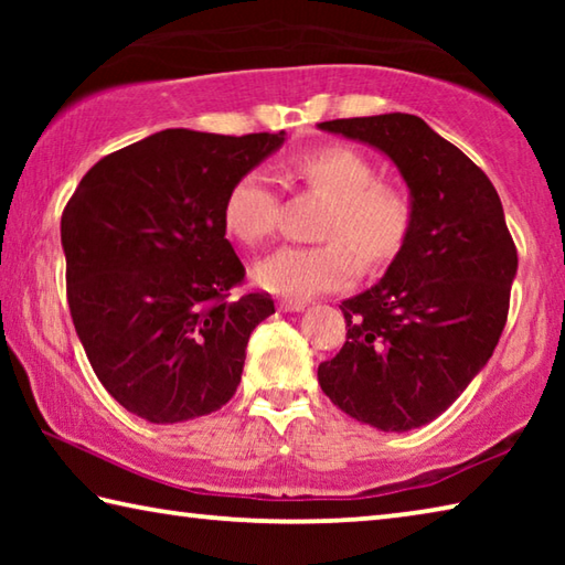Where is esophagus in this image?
I'll return each instance as SVG.
<instances>
[{
    "label": "esophagus",
    "mask_w": 565,
    "mask_h": 565,
    "mask_svg": "<svg viewBox=\"0 0 565 565\" xmlns=\"http://www.w3.org/2000/svg\"><path fill=\"white\" fill-rule=\"evenodd\" d=\"M303 301H299V299H281L279 301V309L281 311H301L303 309Z\"/></svg>",
    "instance_id": "obj_1"
}]
</instances>
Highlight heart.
Wrapping results in <instances>:
<instances>
[{"instance_id":"heart-1","label":"heart","mask_w":565,"mask_h":565,"mask_svg":"<svg viewBox=\"0 0 565 565\" xmlns=\"http://www.w3.org/2000/svg\"><path fill=\"white\" fill-rule=\"evenodd\" d=\"M289 174L306 189L329 196L319 246H281L256 264L262 289L309 299L337 291L356 276V256L366 266L394 259L414 226V199L391 181L363 151L347 145L319 147L296 157ZM279 189L264 169H248L234 179L224 199V224L238 242L264 244L279 226Z\"/></svg>"}]
</instances>
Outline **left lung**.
Wrapping results in <instances>:
<instances>
[{
	"mask_svg": "<svg viewBox=\"0 0 565 565\" xmlns=\"http://www.w3.org/2000/svg\"><path fill=\"white\" fill-rule=\"evenodd\" d=\"M319 127L384 151L414 199V226L384 279L341 301L347 341L319 366V384L351 418L408 431L441 416L491 359L519 254L491 179L420 117Z\"/></svg>",
	"mask_w": 565,
	"mask_h": 565,
	"instance_id": "left-lung-1",
	"label": "left lung"
}]
</instances>
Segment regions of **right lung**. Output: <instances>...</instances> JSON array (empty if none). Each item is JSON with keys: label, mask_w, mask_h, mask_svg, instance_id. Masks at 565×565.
Wrapping results in <instances>:
<instances>
[{"label": "right lung", "mask_w": 565, "mask_h": 565, "mask_svg": "<svg viewBox=\"0 0 565 565\" xmlns=\"http://www.w3.org/2000/svg\"><path fill=\"white\" fill-rule=\"evenodd\" d=\"M284 131L164 129L94 164L62 214L66 301L94 374L151 424L222 408L242 381L266 291L234 296L246 269L224 199Z\"/></svg>", "instance_id": "1"}]
</instances>
